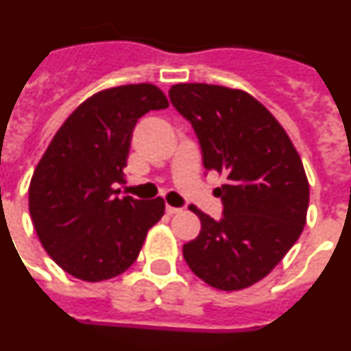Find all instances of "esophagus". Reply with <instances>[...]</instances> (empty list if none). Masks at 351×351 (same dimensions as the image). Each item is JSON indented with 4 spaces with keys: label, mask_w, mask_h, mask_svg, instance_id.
I'll use <instances>...</instances> for the list:
<instances>
[{
    "label": "esophagus",
    "mask_w": 351,
    "mask_h": 351,
    "mask_svg": "<svg viewBox=\"0 0 351 351\" xmlns=\"http://www.w3.org/2000/svg\"><path fill=\"white\" fill-rule=\"evenodd\" d=\"M178 212H180V208L171 207V205H166V214H167V216H175V214H178Z\"/></svg>",
    "instance_id": "1"
}]
</instances>
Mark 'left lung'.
Masks as SVG:
<instances>
[{
    "mask_svg": "<svg viewBox=\"0 0 351 351\" xmlns=\"http://www.w3.org/2000/svg\"><path fill=\"white\" fill-rule=\"evenodd\" d=\"M169 98L196 132L203 167L226 176L216 189L221 219L189 207L202 230L184 244L185 262L216 289L250 287L302 235L308 208L302 158L273 114L244 90L178 84Z\"/></svg>",
    "mask_w": 351,
    "mask_h": 351,
    "instance_id": "obj_1",
    "label": "left lung"
}]
</instances>
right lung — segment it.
<instances>
[{
  "label": "right lung",
  "mask_w": 351,
  "mask_h": 351,
  "mask_svg": "<svg viewBox=\"0 0 351 351\" xmlns=\"http://www.w3.org/2000/svg\"><path fill=\"white\" fill-rule=\"evenodd\" d=\"M169 107L152 84L112 87L85 99L58 128L35 167L28 205L49 257L69 275L101 282L137 261L164 199L119 198L132 132L149 110Z\"/></svg>",
  "instance_id": "add662e5"
}]
</instances>
